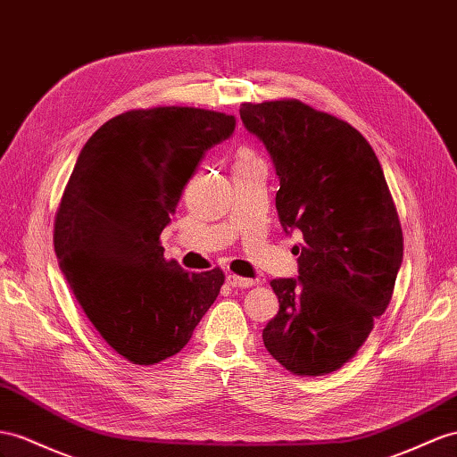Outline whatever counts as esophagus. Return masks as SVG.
Segmentation results:
<instances>
[{"mask_svg":"<svg viewBox=\"0 0 457 457\" xmlns=\"http://www.w3.org/2000/svg\"><path fill=\"white\" fill-rule=\"evenodd\" d=\"M228 284L231 287H253L254 279L241 278V276H236V274H228Z\"/></svg>","mask_w":457,"mask_h":457,"instance_id":"1","label":"esophagus"}]
</instances>
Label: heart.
I'll return each mask as SVG.
<instances>
[{
  "label": "heart",
  "instance_id": "b5f03b06",
  "mask_svg": "<svg viewBox=\"0 0 457 457\" xmlns=\"http://www.w3.org/2000/svg\"><path fill=\"white\" fill-rule=\"evenodd\" d=\"M253 160H259L256 158L253 152L249 150V148H241L239 152H237V163H245V162H253Z\"/></svg>",
  "mask_w": 457,
  "mask_h": 457
}]
</instances>
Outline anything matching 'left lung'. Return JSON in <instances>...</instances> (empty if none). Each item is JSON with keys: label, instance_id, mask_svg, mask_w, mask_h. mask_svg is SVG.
<instances>
[{"label": "left lung", "instance_id": "obj_1", "mask_svg": "<svg viewBox=\"0 0 457 457\" xmlns=\"http://www.w3.org/2000/svg\"><path fill=\"white\" fill-rule=\"evenodd\" d=\"M279 179L276 210L299 276L270 286L279 301L262 342L279 365L319 377L340 369L388 307L403 236L384 171L357 129L299 100L241 104Z\"/></svg>", "mask_w": 457, "mask_h": 457}]
</instances>
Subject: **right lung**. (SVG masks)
Wrapping results in <instances>:
<instances>
[{
	"instance_id": "add662e5",
	"label": "right lung",
	"mask_w": 457,
	"mask_h": 457,
	"mask_svg": "<svg viewBox=\"0 0 457 457\" xmlns=\"http://www.w3.org/2000/svg\"><path fill=\"white\" fill-rule=\"evenodd\" d=\"M236 117L198 108L131 110L80 150L62 196L54 247L67 284L110 347L154 365L187 345L224 274L163 259L160 233L206 150Z\"/></svg>"
}]
</instances>
